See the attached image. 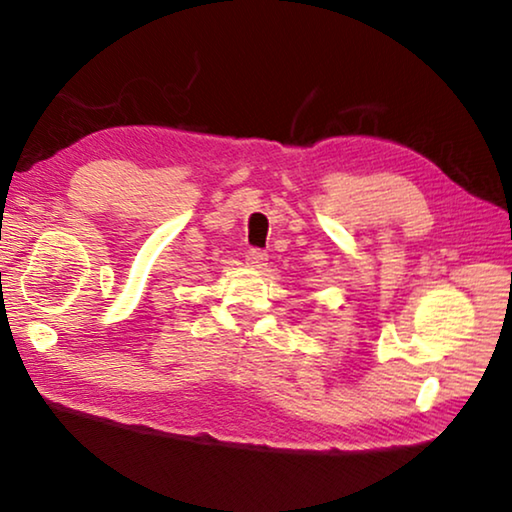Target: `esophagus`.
Masks as SVG:
<instances>
[{
  "instance_id": "obj_1",
  "label": "esophagus",
  "mask_w": 512,
  "mask_h": 512,
  "mask_svg": "<svg viewBox=\"0 0 512 512\" xmlns=\"http://www.w3.org/2000/svg\"><path fill=\"white\" fill-rule=\"evenodd\" d=\"M246 264L257 268V271H262V268L268 264V255L264 250H257V248H250L246 253Z\"/></svg>"
}]
</instances>
